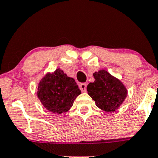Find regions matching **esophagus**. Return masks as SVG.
<instances>
[{"instance_id": "1", "label": "esophagus", "mask_w": 158, "mask_h": 158, "mask_svg": "<svg viewBox=\"0 0 158 158\" xmlns=\"http://www.w3.org/2000/svg\"><path fill=\"white\" fill-rule=\"evenodd\" d=\"M86 88L87 85L85 83H81V84L79 85V88L82 92H86Z\"/></svg>"}]
</instances>
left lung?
<instances>
[{"label": "left lung", "mask_w": 158, "mask_h": 158, "mask_svg": "<svg viewBox=\"0 0 158 158\" xmlns=\"http://www.w3.org/2000/svg\"><path fill=\"white\" fill-rule=\"evenodd\" d=\"M94 80L87 86L88 95L96 106L106 112H114L123 104L128 94L124 84L106 70L93 73Z\"/></svg>", "instance_id": "left-lung-1"}]
</instances>
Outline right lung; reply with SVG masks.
Here are the masks:
<instances>
[{"label": "right lung", "mask_w": 158, "mask_h": 158, "mask_svg": "<svg viewBox=\"0 0 158 158\" xmlns=\"http://www.w3.org/2000/svg\"><path fill=\"white\" fill-rule=\"evenodd\" d=\"M81 90L73 78L67 76L60 68L48 73L38 85L37 96L49 111L61 114L68 112Z\"/></svg>", "instance_id": "obj_1"}]
</instances>
